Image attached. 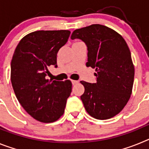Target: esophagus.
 I'll list each match as a JSON object with an SVG mask.
<instances>
[{
    "instance_id": "34e87169",
    "label": "esophagus",
    "mask_w": 149,
    "mask_h": 149,
    "mask_svg": "<svg viewBox=\"0 0 149 149\" xmlns=\"http://www.w3.org/2000/svg\"><path fill=\"white\" fill-rule=\"evenodd\" d=\"M72 84H73V85H74V84H78V81H74V80H72Z\"/></svg>"
}]
</instances>
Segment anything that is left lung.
<instances>
[{
	"label": "left lung",
	"mask_w": 149,
	"mask_h": 149,
	"mask_svg": "<svg viewBox=\"0 0 149 149\" xmlns=\"http://www.w3.org/2000/svg\"><path fill=\"white\" fill-rule=\"evenodd\" d=\"M71 39H81L87 46L86 66L95 69L96 83L81 81L84 107L93 118L108 119L119 113L132 93L134 66L125 40L113 29L92 24L77 29Z\"/></svg>",
	"instance_id": "8db88e82"
}]
</instances>
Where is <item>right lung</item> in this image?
<instances>
[{
	"instance_id": "obj_1",
	"label": "right lung",
	"mask_w": 149,
	"mask_h": 149,
	"mask_svg": "<svg viewBox=\"0 0 149 149\" xmlns=\"http://www.w3.org/2000/svg\"><path fill=\"white\" fill-rule=\"evenodd\" d=\"M69 30H38L22 39L11 62V82L19 103L27 113L41 122L59 119L72 93L69 80L47 79L56 54L68 41Z\"/></svg>"
}]
</instances>
